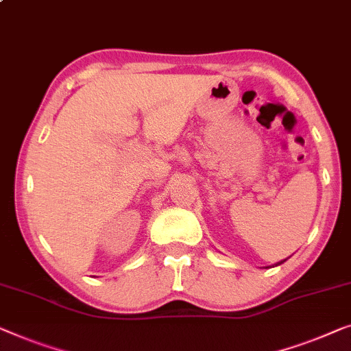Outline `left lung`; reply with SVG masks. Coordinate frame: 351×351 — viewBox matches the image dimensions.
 <instances>
[{
  "label": "left lung",
  "mask_w": 351,
  "mask_h": 351,
  "mask_svg": "<svg viewBox=\"0 0 351 351\" xmlns=\"http://www.w3.org/2000/svg\"><path fill=\"white\" fill-rule=\"evenodd\" d=\"M283 261H285V260H283ZM283 261H280V263H277V264H276V266H278V264H282Z\"/></svg>",
  "instance_id": "obj_1"
}]
</instances>
